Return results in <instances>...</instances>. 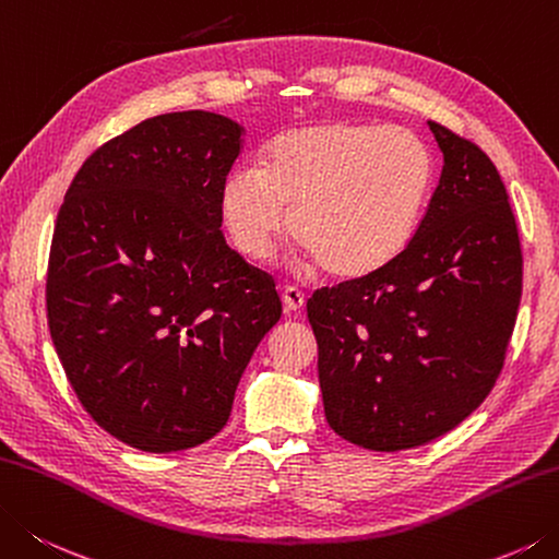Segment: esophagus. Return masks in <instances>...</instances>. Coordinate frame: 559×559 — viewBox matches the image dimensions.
Returning a JSON list of instances; mask_svg holds the SVG:
<instances>
[{"label": "esophagus", "instance_id": "esophagus-1", "mask_svg": "<svg viewBox=\"0 0 559 559\" xmlns=\"http://www.w3.org/2000/svg\"><path fill=\"white\" fill-rule=\"evenodd\" d=\"M282 301H284V309H287V311H299L304 307V301H307V297H304V292L297 289V287H284Z\"/></svg>", "mask_w": 559, "mask_h": 559}]
</instances>
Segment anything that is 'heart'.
Here are the masks:
<instances>
[{
  "label": "heart",
  "mask_w": 559,
  "mask_h": 559,
  "mask_svg": "<svg viewBox=\"0 0 559 559\" xmlns=\"http://www.w3.org/2000/svg\"><path fill=\"white\" fill-rule=\"evenodd\" d=\"M430 187L433 155L414 131L331 121L277 135L262 170L236 167L224 182L221 212L234 246L250 260L270 258L289 221L292 238L325 275L360 280L408 248Z\"/></svg>",
  "instance_id": "heart-1"
}]
</instances>
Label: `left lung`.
I'll return each instance as SVG.
<instances>
[{
	"label": "left lung",
	"mask_w": 559,
	"mask_h": 559,
	"mask_svg": "<svg viewBox=\"0 0 559 559\" xmlns=\"http://www.w3.org/2000/svg\"><path fill=\"white\" fill-rule=\"evenodd\" d=\"M428 126L445 165L408 248L307 301L329 426L379 452L448 433L489 396L523 292L519 226L497 165L475 141Z\"/></svg>",
	"instance_id": "obj_1"
}]
</instances>
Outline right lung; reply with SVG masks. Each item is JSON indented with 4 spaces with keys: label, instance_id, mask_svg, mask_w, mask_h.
Listing matches in <instances>:
<instances>
[{
    "label": "right lung",
    "instance_id": "add662e5",
    "mask_svg": "<svg viewBox=\"0 0 559 559\" xmlns=\"http://www.w3.org/2000/svg\"><path fill=\"white\" fill-rule=\"evenodd\" d=\"M240 151L243 129L226 116H153L82 163L58 212L50 338L84 411L131 448L214 438L282 316L275 280L221 234Z\"/></svg>",
    "mask_w": 559,
    "mask_h": 559
}]
</instances>
